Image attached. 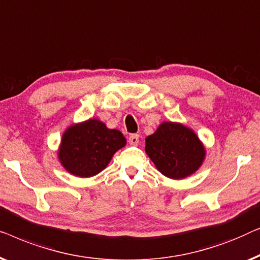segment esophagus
I'll return each mask as SVG.
<instances>
[{"instance_id":"34e87169","label":"esophagus","mask_w":260,"mask_h":260,"mask_svg":"<svg viewBox=\"0 0 260 260\" xmlns=\"http://www.w3.org/2000/svg\"><path fill=\"white\" fill-rule=\"evenodd\" d=\"M128 142L131 145L137 146L139 144V134H131L128 138Z\"/></svg>"}]
</instances>
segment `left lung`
Segmentation results:
<instances>
[{
	"mask_svg": "<svg viewBox=\"0 0 260 260\" xmlns=\"http://www.w3.org/2000/svg\"><path fill=\"white\" fill-rule=\"evenodd\" d=\"M145 149L158 171L171 179L193 174L205 158L204 145L197 134L177 122H162L146 138Z\"/></svg>",
	"mask_w": 260,
	"mask_h": 260,
	"instance_id": "obj_1",
	"label": "left lung"
}]
</instances>
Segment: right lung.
<instances>
[{
  "label": "right lung",
  "mask_w": 260,
  "mask_h": 260,
  "mask_svg": "<svg viewBox=\"0 0 260 260\" xmlns=\"http://www.w3.org/2000/svg\"><path fill=\"white\" fill-rule=\"evenodd\" d=\"M126 139L118 129H109L104 122L90 119L71 126L62 135L58 159L69 173L89 178L100 173Z\"/></svg>",
  "instance_id": "obj_1"
}]
</instances>
